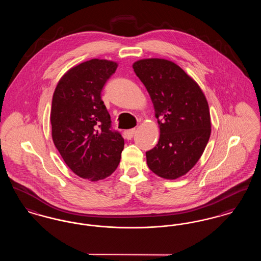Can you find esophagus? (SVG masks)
Returning a JSON list of instances; mask_svg holds the SVG:
<instances>
[{"instance_id":"1","label":"esophagus","mask_w":261,"mask_h":261,"mask_svg":"<svg viewBox=\"0 0 261 261\" xmlns=\"http://www.w3.org/2000/svg\"><path fill=\"white\" fill-rule=\"evenodd\" d=\"M135 132H136V129L135 128H133V129H129V130H126L124 131V137L127 139V140H130L131 138H133L134 136V134H135Z\"/></svg>"}]
</instances>
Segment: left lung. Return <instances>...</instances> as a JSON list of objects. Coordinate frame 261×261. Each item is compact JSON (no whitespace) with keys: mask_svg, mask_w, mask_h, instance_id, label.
Wrapping results in <instances>:
<instances>
[{"mask_svg":"<svg viewBox=\"0 0 261 261\" xmlns=\"http://www.w3.org/2000/svg\"><path fill=\"white\" fill-rule=\"evenodd\" d=\"M153 103L161 131L158 145L146 152L149 169L174 180L199 162L211 133V113L198 83L176 63L145 59L133 63Z\"/></svg>","mask_w":261,"mask_h":261,"instance_id":"obj_1","label":"left lung"}]
</instances>
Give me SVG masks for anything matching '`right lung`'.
Segmentation results:
<instances>
[{
    "mask_svg": "<svg viewBox=\"0 0 261 261\" xmlns=\"http://www.w3.org/2000/svg\"><path fill=\"white\" fill-rule=\"evenodd\" d=\"M117 63L93 59L70 68L54 92L51 137L62 160L76 175L96 182L117 168L124 148L112 131L111 115L100 93Z\"/></svg>",
    "mask_w": 261,
    "mask_h": 261,
    "instance_id": "obj_1",
    "label": "right lung"
}]
</instances>
